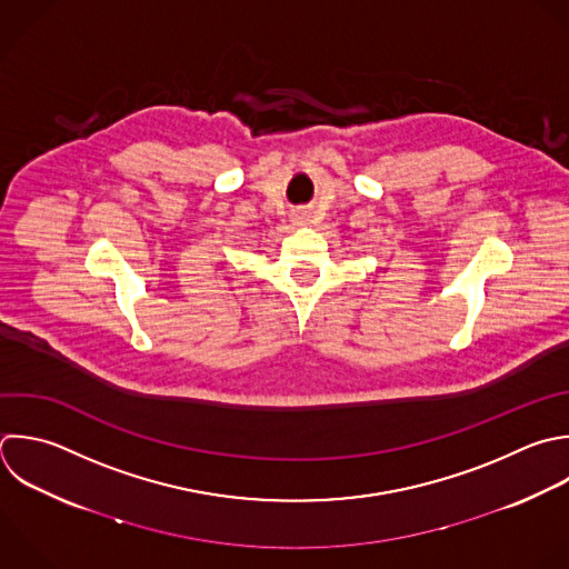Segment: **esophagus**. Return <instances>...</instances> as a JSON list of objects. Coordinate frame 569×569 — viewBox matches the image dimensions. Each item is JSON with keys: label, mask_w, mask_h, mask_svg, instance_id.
<instances>
[{"label": "esophagus", "mask_w": 569, "mask_h": 569, "mask_svg": "<svg viewBox=\"0 0 569 569\" xmlns=\"http://www.w3.org/2000/svg\"><path fill=\"white\" fill-rule=\"evenodd\" d=\"M305 222H307V220H305V216H296V218H293V224H296V227H302Z\"/></svg>", "instance_id": "obj_1"}]
</instances>
